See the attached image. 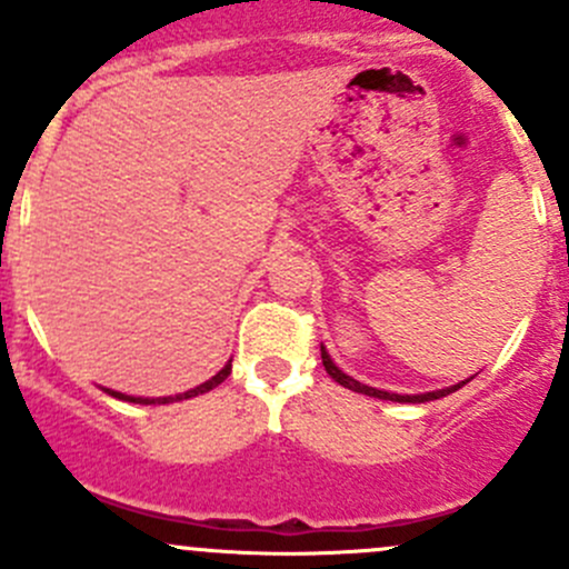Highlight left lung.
<instances>
[{
    "label": "left lung",
    "mask_w": 569,
    "mask_h": 569,
    "mask_svg": "<svg viewBox=\"0 0 569 569\" xmlns=\"http://www.w3.org/2000/svg\"><path fill=\"white\" fill-rule=\"evenodd\" d=\"M321 363H325V371L327 375L332 377V380L338 382V386H343V388H349V391H355V393H366V396H375V399H388V401H412V405H416V401H432V399H440V396H449V393H455L457 388H462L465 382H460V386H451V388H443V391H432V393H421V396H399V393H388V391H377V388H369V386H360L358 380H352V377H347L343 375L341 369H338L336 363H332L330 360V355L325 352V347H321Z\"/></svg>",
    "instance_id": "1"
}]
</instances>
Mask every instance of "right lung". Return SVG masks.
Here are the masks:
<instances>
[{"label":"right lung","mask_w":569,"mask_h":569,"mask_svg":"<svg viewBox=\"0 0 569 569\" xmlns=\"http://www.w3.org/2000/svg\"><path fill=\"white\" fill-rule=\"evenodd\" d=\"M228 375H231V360H228V363L222 366V369L217 371V375L211 377V380H206L203 386L192 388V391H187V393H178V396H162V399H134V396H123V393H114V391H112V396H118V399H129V401H137V405H170V401L192 399V396H198V393H206V391H211V388H217V386H220L222 380H228Z\"/></svg>","instance_id":"1"}]
</instances>
